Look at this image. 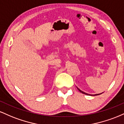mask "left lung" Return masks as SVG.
Wrapping results in <instances>:
<instances>
[{
  "label": "left lung",
  "mask_w": 124,
  "mask_h": 124,
  "mask_svg": "<svg viewBox=\"0 0 124 124\" xmlns=\"http://www.w3.org/2000/svg\"><path fill=\"white\" fill-rule=\"evenodd\" d=\"M78 90H79V91H80V92H81V93H82L85 94H86V95H89V94H87V93H84V92H82V91H81V90H79V89H78ZM99 94H94V96H97V95H99Z\"/></svg>",
  "instance_id": "1"
}]
</instances>
